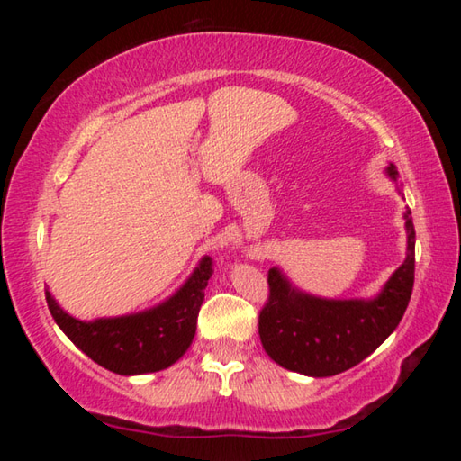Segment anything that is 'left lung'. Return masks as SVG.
I'll return each instance as SVG.
<instances>
[{"mask_svg":"<svg viewBox=\"0 0 461 461\" xmlns=\"http://www.w3.org/2000/svg\"><path fill=\"white\" fill-rule=\"evenodd\" d=\"M386 176L401 193L394 165L386 167ZM402 217L407 258L372 299H323L296 288L280 268H270V296L258 333L272 360L305 376H335L360 364L396 330L415 283V228L409 209Z\"/></svg>","mask_w":461,"mask_h":461,"instance_id":"left-lung-1","label":"left lung"}]
</instances>
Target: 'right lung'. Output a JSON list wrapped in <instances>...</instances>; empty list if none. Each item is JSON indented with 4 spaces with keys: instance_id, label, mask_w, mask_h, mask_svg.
<instances>
[{
    "instance_id": "1",
    "label": "right lung",
    "mask_w": 461,
    "mask_h": 461,
    "mask_svg": "<svg viewBox=\"0 0 461 461\" xmlns=\"http://www.w3.org/2000/svg\"><path fill=\"white\" fill-rule=\"evenodd\" d=\"M209 276L212 258L203 256L191 276L158 305L93 321H81L68 315L49 288L46 303L62 333L83 354L109 372L136 376L168 368L191 348Z\"/></svg>"
}]
</instances>
